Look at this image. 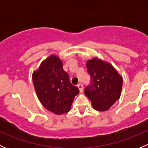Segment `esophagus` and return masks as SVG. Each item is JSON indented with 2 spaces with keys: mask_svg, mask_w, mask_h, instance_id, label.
I'll use <instances>...</instances> for the list:
<instances>
[{
  "mask_svg": "<svg viewBox=\"0 0 148 148\" xmlns=\"http://www.w3.org/2000/svg\"><path fill=\"white\" fill-rule=\"evenodd\" d=\"M77 86H78L79 89V92H83V85L82 84H79L77 85Z\"/></svg>",
  "mask_w": 148,
  "mask_h": 148,
  "instance_id": "obj_1",
  "label": "esophagus"
}]
</instances>
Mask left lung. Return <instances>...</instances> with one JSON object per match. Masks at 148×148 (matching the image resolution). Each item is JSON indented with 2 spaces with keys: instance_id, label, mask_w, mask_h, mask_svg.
<instances>
[{
  "instance_id": "1",
  "label": "left lung",
  "mask_w": 148,
  "mask_h": 148,
  "mask_svg": "<svg viewBox=\"0 0 148 148\" xmlns=\"http://www.w3.org/2000/svg\"><path fill=\"white\" fill-rule=\"evenodd\" d=\"M91 83L84 89V94L97 111H107L120 99L122 77L110 64L98 58L86 62Z\"/></svg>"
}]
</instances>
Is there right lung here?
I'll return each mask as SVG.
<instances>
[{
    "mask_svg": "<svg viewBox=\"0 0 148 148\" xmlns=\"http://www.w3.org/2000/svg\"><path fill=\"white\" fill-rule=\"evenodd\" d=\"M33 82L37 97L42 105L56 114L69 112L78 87L70 82L69 74L63 69V63L58 56L51 55L34 71Z\"/></svg>",
    "mask_w": 148,
    "mask_h": 148,
    "instance_id": "obj_1",
    "label": "right lung"
}]
</instances>
